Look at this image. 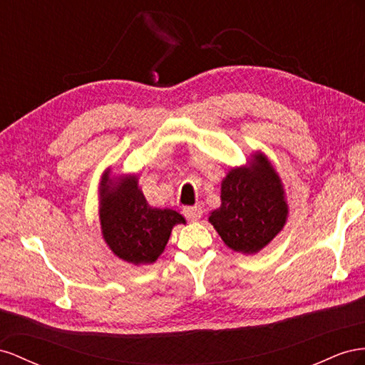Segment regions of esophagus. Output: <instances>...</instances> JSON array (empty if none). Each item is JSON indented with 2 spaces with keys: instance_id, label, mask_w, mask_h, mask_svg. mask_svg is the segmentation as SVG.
Segmentation results:
<instances>
[{
  "instance_id": "esophagus-1",
  "label": "esophagus",
  "mask_w": 365,
  "mask_h": 365,
  "mask_svg": "<svg viewBox=\"0 0 365 365\" xmlns=\"http://www.w3.org/2000/svg\"><path fill=\"white\" fill-rule=\"evenodd\" d=\"M183 215L188 218V220L195 222L203 215V211H202L200 206H186L183 210Z\"/></svg>"
}]
</instances>
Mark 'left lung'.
<instances>
[{
    "mask_svg": "<svg viewBox=\"0 0 365 365\" xmlns=\"http://www.w3.org/2000/svg\"><path fill=\"white\" fill-rule=\"evenodd\" d=\"M222 205L210 222L227 247L257 254L283 229L289 207L279 175L264 154L231 168L222 182Z\"/></svg>",
    "mask_w": 365,
    "mask_h": 365,
    "instance_id": "1",
    "label": "left lung"
}]
</instances>
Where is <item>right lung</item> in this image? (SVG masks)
Segmentation results:
<instances>
[{
    "label": "right lung",
    "instance_id": "add662e5",
    "mask_svg": "<svg viewBox=\"0 0 365 365\" xmlns=\"http://www.w3.org/2000/svg\"><path fill=\"white\" fill-rule=\"evenodd\" d=\"M99 218L103 240L113 254L131 264H151L160 257L173 227L185 218L173 210L151 207L139 190L138 177L101 182Z\"/></svg>",
    "mask_w": 365,
    "mask_h": 365
}]
</instances>
